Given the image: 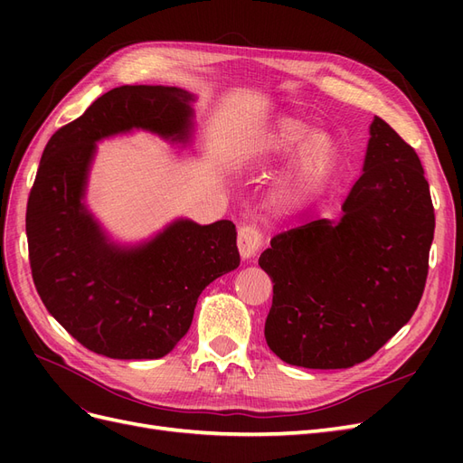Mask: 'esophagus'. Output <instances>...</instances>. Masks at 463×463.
Returning a JSON list of instances; mask_svg holds the SVG:
<instances>
[{"mask_svg":"<svg viewBox=\"0 0 463 463\" xmlns=\"http://www.w3.org/2000/svg\"><path fill=\"white\" fill-rule=\"evenodd\" d=\"M237 247L243 260H250L262 249V233L255 226H241L237 233Z\"/></svg>","mask_w":463,"mask_h":463,"instance_id":"34e87169","label":"esophagus"}]
</instances>
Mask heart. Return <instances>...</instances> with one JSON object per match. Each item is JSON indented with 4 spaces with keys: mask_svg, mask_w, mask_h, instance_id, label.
<instances>
[{
    "mask_svg": "<svg viewBox=\"0 0 463 463\" xmlns=\"http://www.w3.org/2000/svg\"><path fill=\"white\" fill-rule=\"evenodd\" d=\"M291 156L272 191V201L293 208L315 194L340 160L338 143L330 131L315 129L298 116L282 114L255 131L241 146L245 165H272Z\"/></svg>",
    "mask_w": 463,
    "mask_h": 463,
    "instance_id": "1",
    "label": "heart"
}]
</instances>
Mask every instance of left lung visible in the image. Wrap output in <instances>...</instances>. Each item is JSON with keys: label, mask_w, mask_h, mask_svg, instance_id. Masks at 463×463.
Listing matches in <instances>:
<instances>
[{"label": "left lung", "mask_w": 463, "mask_h": 463, "mask_svg": "<svg viewBox=\"0 0 463 463\" xmlns=\"http://www.w3.org/2000/svg\"><path fill=\"white\" fill-rule=\"evenodd\" d=\"M342 218L272 237L259 259L274 296L264 338L289 365L347 369L374 355L421 301L434 208L415 150L374 118Z\"/></svg>", "instance_id": "left-lung-1"}]
</instances>
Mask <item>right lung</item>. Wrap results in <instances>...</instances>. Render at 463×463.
Instances as JSON below:
<instances>
[{
    "mask_svg": "<svg viewBox=\"0 0 463 463\" xmlns=\"http://www.w3.org/2000/svg\"><path fill=\"white\" fill-rule=\"evenodd\" d=\"M194 96L111 89L48 141L26 204L33 279L50 315L111 359H158L187 334L203 289L240 266L233 222L179 218L148 241L114 243L85 204L96 143L143 129L187 145Z\"/></svg>",
    "mask_w": 463,
    "mask_h": 463,
    "instance_id": "add662e5",
    "label": "right lung"
}]
</instances>
